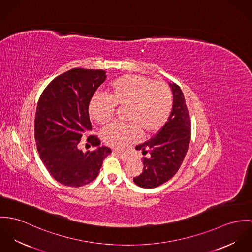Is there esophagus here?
Listing matches in <instances>:
<instances>
[{
    "instance_id": "obj_1",
    "label": "esophagus",
    "mask_w": 252,
    "mask_h": 252,
    "mask_svg": "<svg viewBox=\"0 0 252 252\" xmlns=\"http://www.w3.org/2000/svg\"><path fill=\"white\" fill-rule=\"evenodd\" d=\"M115 154H116V155H118V156L120 157V158H121L122 160H124V161H127V160H129V159H130V157H129L127 154L121 153V152H118V151H116V152H115Z\"/></svg>"
}]
</instances>
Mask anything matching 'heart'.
Returning <instances> with one entry per match:
<instances>
[{"instance_id": "heart-1", "label": "heart", "mask_w": 252, "mask_h": 252, "mask_svg": "<svg viewBox=\"0 0 252 252\" xmlns=\"http://www.w3.org/2000/svg\"><path fill=\"white\" fill-rule=\"evenodd\" d=\"M107 96H94L89 113L99 125L112 120L116 105L129 106L128 125L114 124L102 131L104 142L123 150L135 142L140 131L148 136L158 132L167 122L172 110V94L167 85L142 75H125L107 87Z\"/></svg>"}]
</instances>
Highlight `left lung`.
Listing matches in <instances>:
<instances>
[{
    "instance_id": "obj_1",
    "label": "left lung",
    "mask_w": 252,
    "mask_h": 252,
    "mask_svg": "<svg viewBox=\"0 0 252 252\" xmlns=\"http://www.w3.org/2000/svg\"><path fill=\"white\" fill-rule=\"evenodd\" d=\"M173 94L172 111L167 123L152 139L135 147L149 158L143 159V171L133 178L140 188L154 189L169 181L181 167L190 142V118L185 95L177 84L169 83Z\"/></svg>"
}]
</instances>
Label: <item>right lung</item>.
I'll use <instances>...</instances> for the list:
<instances>
[{"label":"right lung","instance_id":"obj_1","mask_svg":"<svg viewBox=\"0 0 252 252\" xmlns=\"http://www.w3.org/2000/svg\"><path fill=\"white\" fill-rule=\"evenodd\" d=\"M106 77L102 69L73 68L56 77L39 97L34 117L37 152L50 175L63 186L78 188L93 182L111 154L110 148L99 147L96 136L87 139L94 151L78 148L92 129L90 100Z\"/></svg>","mask_w":252,"mask_h":252}]
</instances>
